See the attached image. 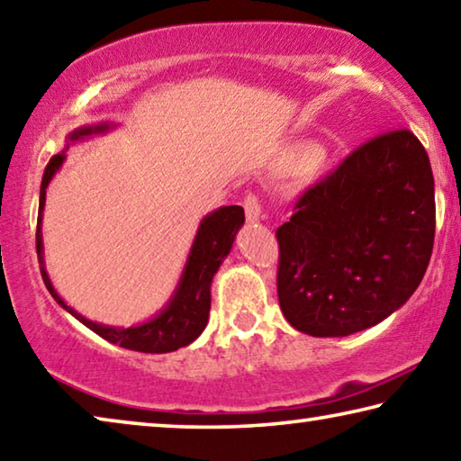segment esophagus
I'll return each mask as SVG.
<instances>
[{
  "label": "esophagus",
  "mask_w": 461,
  "mask_h": 461,
  "mask_svg": "<svg viewBox=\"0 0 461 461\" xmlns=\"http://www.w3.org/2000/svg\"><path fill=\"white\" fill-rule=\"evenodd\" d=\"M244 209H246V220L249 223H258L260 221V201L256 194H248L244 199Z\"/></svg>",
  "instance_id": "esophagus-1"
}]
</instances>
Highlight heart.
<instances>
[{"instance_id": "b5f03b06", "label": "heart", "mask_w": 461, "mask_h": 461, "mask_svg": "<svg viewBox=\"0 0 461 461\" xmlns=\"http://www.w3.org/2000/svg\"><path fill=\"white\" fill-rule=\"evenodd\" d=\"M301 158L305 162H315L319 158V150L315 146H303L301 148Z\"/></svg>"}]
</instances>
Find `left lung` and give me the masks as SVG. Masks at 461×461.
<instances>
[{
    "label": "left lung",
    "mask_w": 461,
    "mask_h": 461,
    "mask_svg": "<svg viewBox=\"0 0 461 461\" xmlns=\"http://www.w3.org/2000/svg\"><path fill=\"white\" fill-rule=\"evenodd\" d=\"M278 303L294 330L346 338L417 291L431 260L435 183L423 144L394 130L362 144L276 230Z\"/></svg>",
    "instance_id": "left-lung-1"
}]
</instances>
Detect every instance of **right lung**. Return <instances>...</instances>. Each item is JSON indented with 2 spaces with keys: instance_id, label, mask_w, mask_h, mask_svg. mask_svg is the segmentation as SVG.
I'll return each mask as SVG.
<instances>
[{
  "instance_id": "obj_1",
  "label": "right lung",
  "mask_w": 461,
  "mask_h": 461,
  "mask_svg": "<svg viewBox=\"0 0 461 461\" xmlns=\"http://www.w3.org/2000/svg\"><path fill=\"white\" fill-rule=\"evenodd\" d=\"M118 128L113 122H99L93 126H81L73 130L67 136V144L59 154H54L49 167L44 170L42 185H41V205H38V228H36V252L38 262H41L42 280L52 299L59 305L71 313L77 321H81L91 331H95L99 338L107 339L115 346L131 349V352H144V354H167L175 352L178 348H185L199 338L205 330L209 321V309H212V283L217 270L228 258L231 252L233 241L241 225H244V209L240 205H223L215 212L207 213L203 217L197 233H194L193 246L186 256L185 268L178 278L176 288L170 294V299L165 303L158 313L148 319L144 323L131 325V327H118V325H105L91 321L81 313H77L73 307H68L62 296L57 293L52 280L46 272L44 262V244H42V212L46 203V189H49L54 175L59 173L62 162L67 160L68 146L81 140H87L93 136L107 134L109 130Z\"/></svg>"
}]
</instances>
